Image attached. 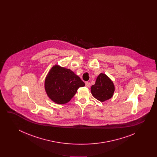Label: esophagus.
Here are the masks:
<instances>
[{
    "instance_id": "esophagus-1",
    "label": "esophagus",
    "mask_w": 157,
    "mask_h": 157,
    "mask_svg": "<svg viewBox=\"0 0 157 157\" xmlns=\"http://www.w3.org/2000/svg\"><path fill=\"white\" fill-rule=\"evenodd\" d=\"M90 83L89 82H85V86L87 87V88H90Z\"/></svg>"
}]
</instances>
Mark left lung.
<instances>
[{"label": "left lung", "mask_w": 157, "mask_h": 157, "mask_svg": "<svg viewBox=\"0 0 157 157\" xmlns=\"http://www.w3.org/2000/svg\"><path fill=\"white\" fill-rule=\"evenodd\" d=\"M114 90L115 87L112 81L102 73L98 76L95 85L91 86L90 90L93 97L101 102L112 98Z\"/></svg>", "instance_id": "obj_1"}]
</instances>
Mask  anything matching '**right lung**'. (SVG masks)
Here are the masks:
<instances>
[{"label":"right lung","mask_w":157,"mask_h":157,"mask_svg":"<svg viewBox=\"0 0 157 157\" xmlns=\"http://www.w3.org/2000/svg\"><path fill=\"white\" fill-rule=\"evenodd\" d=\"M85 83L71 69L53 67L46 77L45 90L49 98L58 104L68 102L75 95L79 88Z\"/></svg>","instance_id":"1"}]
</instances>
